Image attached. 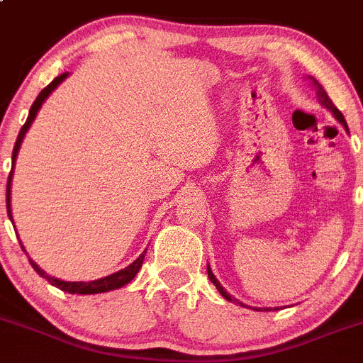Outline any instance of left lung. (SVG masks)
Here are the masks:
<instances>
[{"instance_id": "obj_1", "label": "left lung", "mask_w": 363, "mask_h": 363, "mask_svg": "<svg viewBox=\"0 0 363 363\" xmlns=\"http://www.w3.org/2000/svg\"><path fill=\"white\" fill-rule=\"evenodd\" d=\"M313 84H315V89H317V94H319V101H320V104H323L324 107H326V109H330L331 113H333V116L337 118V120L340 121L342 125H344V127H345V130H347V123H345V120H344V114H342L340 111H338L337 107H335V104H333V101H331V98L328 96V93H326V91H324V87L320 86V84L317 82V80H313ZM208 277H209V279H211V283L215 284L216 289H218V292L222 294V296L225 297V299H228V301H235V303H238V301H236V299H233V297L229 296V294L225 292V290H223V286H222V284L218 283V281H216L215 274L211 272V269H209V267H208ZM238 304H242V303H238Z\"/></svg>"}]
</instances>
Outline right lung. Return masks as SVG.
<instances>
[{
    "mask_svg": "<svg viewBox=\"0 0 363 363\" xmlns=\"http://www.w3.org/2000/svg\"><path fill=\"white\" fill-rule=\"evenodd\" d=\"M66 77H67V73L59 74V77H57V79L53 80L52 84H48V86L44 87L43 91H40L39 96H37L35 101H33V104H32V107H30L28 118H26V123L23 125L21 130H19L18 140H16V145H13L12 164H13V162H16V157H18L19 147H21V141H23V138H25L26 130H28V128H30L32 121L35 120L37 111L40 109V105H43V101L50 96V93H52V91L55 89V87L59 86V84L62 82V80L66 79ZM10 182H12V170H10L9 182H6V211H9V218L12 220V211H10ZM145 252H147V250H145ZM145 252L141 254L140 258L135 259L134 263H130V265H128L127 269L120 270V272H116V274H111V276H107V277H101V279L89 281V283H86V281H80V283H69V281L55 279V277H50L48 274L44 272V270H40L39 267H37L33 262H30V263H32V267H33V269H35V272L39 274L40 277H44V279H48L50 283L53 284V286H57V289L64 290V292H69V294H101V292H109V290H114V289H121V286H125V284H127L128 281L134 279V276H135V274H138V270H140L141 265H143Z\"/></svg>",
    "mask_w": 363,
    "mask_h": 363,
    "instance_id": "right-lung-1",
    "label": "right lung"
}]
</instances>
